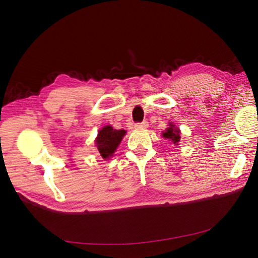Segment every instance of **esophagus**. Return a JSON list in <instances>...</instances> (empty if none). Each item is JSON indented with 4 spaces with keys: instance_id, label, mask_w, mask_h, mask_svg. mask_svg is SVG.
<instances>
[{
    "instance_id": "obj_1",
    "label": "esophagus",
    "mask_w": 258,
    "mask_h": 258,
    "mask_svg": "<svg viewBox=\"0 0 258 258\" xmlns=\"http://www.w3.org/2000/svg\"><path fill=\"white\" fill-rule=\"evenodd\" d=\"M137 128H147L148 127V121L147 120H143L142 122H137L136 123Z\"/></svg>"
}]
</instances>
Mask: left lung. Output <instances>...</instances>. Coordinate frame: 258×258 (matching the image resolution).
Wrapping results in <instances>:
<instances>
[{
  "mask_svg": "<svg viewBox=\"0 0 258 258\" xmlns=\"http://www.w3.org/2000/svg\"><path fill=\"white\" fill-rule=\"evenodd\" d=\"M169 126L170 127L166 131L162 132V137L169 140V141H171L173 144H177L179 141V138H181L179 137V130L176 127H174V124L172 123H170Z\"/></svg>",
  "mask_w": 258,
  "mask_h": 258,
  "instance_id": "obj_1",
  "label": "left lung"
}]
</instances>
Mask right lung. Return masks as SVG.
I'll list each match as a JSON object with an SVG mask.
<instances>
[{
	"mask_svg": "<svg viewBox=\"0 0 258 258\" xmlns=\"http://www.w3.org/2000/svg\"><path fill=\"white\" fill-rule=\"evenodd\" d=\"M124 134H126L124 130H116L111 126H105L99 131L96 143L98 151L103 159H107L113 156Z\"/></svg>",
	"mask_w": 258,
	"mask_h": 258,
	"instance_id": "right-lung-1",
	"label": "right lung"
}]
</instances>
